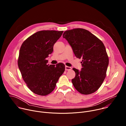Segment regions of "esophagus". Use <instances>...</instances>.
<instances>
[{"label": "esophagus", "mask_w": 126, "mask_h": 126, "mask_svg": "<svg viewBox=\"0 0 126 126\" xmlns=\"http://www.w3.org/2000/svg\"><path fill=\"white\" fill-rule=\"evenodd\" d=\"M72 69V68L70 67H68L67 66H65V70L66 71H69V70H71Z\"/></svg>", "instance_id": "obj_1"}]
</instances>
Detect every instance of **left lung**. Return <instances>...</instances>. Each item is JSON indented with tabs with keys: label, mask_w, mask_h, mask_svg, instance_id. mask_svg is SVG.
<instances>
[{
	"label": "left lung",
	"mask_w": 126,
	"mask_h": 126,
	"mask_svg": "<svg viewBox=\"0 0 126 126\" xmlns=\"http://www.w3.org/2000/svg\"><path fill=\"white\" fill-rule=\"evenodd\" d=\"M65 38L75 56L82 58L81 71L73 68L76 75L72 82L81 94L89 95L96 92L106 76L109 58L103 43L89 31L76 28L65 31Z\"/></svg>",
	"instance_id": "8db88e82"
}]
</instances>
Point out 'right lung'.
I'll return each instance as SVG.
<instances>
[{"mask_svg": "<svg viewBox=\"0 0 126 126\" xmlns=\"http://www.w3.org/2000/svg\"><path fill=\"white\" fill-rule=\"evenodd\" d=\"M63 32L38 31L26 39L20 47L18 65L27 87L36 94L46 96L51 93L65 71L64 64L49 66L46 59Z\"/></svg>", "mask_w": 126, "mask_h": 126, "instance_id": "obj_1", "label": "right lung"}]
</instances>
